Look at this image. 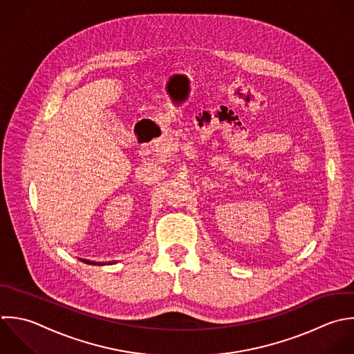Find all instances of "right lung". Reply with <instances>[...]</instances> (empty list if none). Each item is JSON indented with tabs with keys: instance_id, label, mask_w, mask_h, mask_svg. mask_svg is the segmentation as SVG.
I'll return each mask as SVG.
<instances>
[{
	"instance_id": "obj_1",
	"label": "right lung",
	"mask_w": 354,
	"mask_h": 354,
	"mask_svg": "<svg viewBox=\"0 0 354 354\" xmlns=\"http://www.w3.org/2000/svg\"><path fill=\"white\" fill-rule=\"evenodd\" d=\"M84 262H85V261H84Z\"/></svg>"
}]
</instances>
